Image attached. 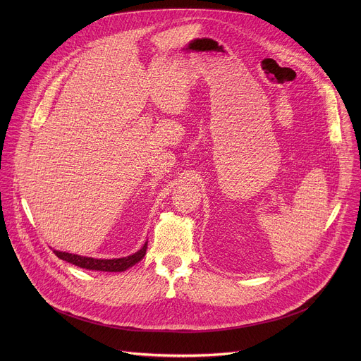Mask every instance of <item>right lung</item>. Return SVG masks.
Instances as JSON below:
<instances>
[{
	"mask_svg": "<svg viewBox=\"0 0 361 361\" xmlns=\"http://www.w3.org/2000/svg\"><path fill=\"white\" fill-rule=\"evenodd\" d=\"M147 250V241L145 244L134 254L123 257V259H111V260H101V259H92V257H82L77 254H70L66 251H57L54 250V254L59 257V259L71 263L74 266H78L81 269L87 270H97V271H110V273H117V271H126L127 269L133 267L135 263H138L142 257L145 255Z\"/></svg>",
	"mask_w": 361,
	"mask_h": 361,
	"instance_id": "add662e5",
	"label": "right lung"
}]
</instances>
